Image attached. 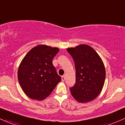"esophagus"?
Listing matches in <instances>:
<instances>
[{"label": "esophagus", "mask_w": 125, "mask_h": 125, "mask_svg": "<svg viewBox=\"0 0 125 125\" xmlns=\"http://www.w3.org/2000/svg\"><path fill=\"white\" fill-rule=\"evenodd\" d=\"M65 76H62V81H65Z\"/></svg>", "instance_id": "1"}]
</instances>
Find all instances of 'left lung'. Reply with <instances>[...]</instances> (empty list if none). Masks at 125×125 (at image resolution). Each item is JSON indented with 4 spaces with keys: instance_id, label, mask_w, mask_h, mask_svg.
I'll return each instance as SVG.
<instances>
[{
    "instance_id": "1",
    "label": "left lung",
    "mask_w": 125,
    "mask_h": 125,
    "mask_svg": "<svg viewBox=\"0 0 125 125\" xmlns=\"http://www.w3.org/2000/svg\"><path fill=\"white\" fill-rule=\"evenodd\" d=\"M73 58L76 70V83L70 88L76 101L93 100L102 90L105 78L104 65L100 57L90 46L81 44L67 49Z\"/></svg>"
}]
</instances>
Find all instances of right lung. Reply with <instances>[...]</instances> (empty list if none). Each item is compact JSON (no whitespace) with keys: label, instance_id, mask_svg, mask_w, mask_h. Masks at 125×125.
Segmentation results:
<instances>
[{"label":"right lung","instance_id":"1","mask_svg":"<svg viewBox=\"0 0 125 125\" xmlns=\"http://www.w3.org/2000/svg\"><path fill=\"white\" fill-rule=\"evenodd\" d=\"M58 48L38 45L32 48L22 60L18 72L19 83L30 98L42 100L51 94L61 77L52 60Z\"/></svg>","mask_w":125,"mask_h":125}]
</instances>
